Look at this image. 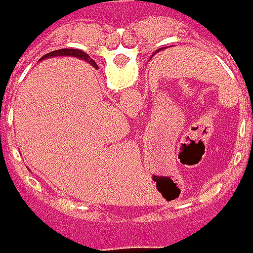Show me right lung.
<instances>
[{
  "label": "right lung",
  "mask_w": 253,
  "mask_h": 253,
  "mask_svg": "<svg viewBox=\"0 0 253 253\" xmlns=\"http://www.w3.org/2000/svg\"><path fill=\"white\" fill-rule=\"evenodd\" d=\"M50 56H76V58H81V59H84V61H87L89 63H92V59L89 61V55H87V53H84L83 50H79V49L53 50V52L46 53L45 56H42V59H43V58H50Z\"/></svg>",
  "instance_id": "1"
}]
</instances>
